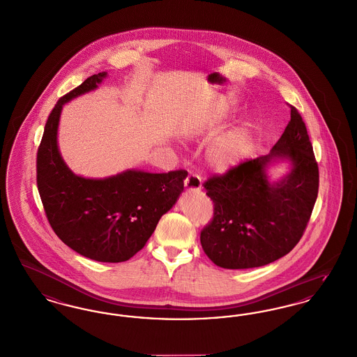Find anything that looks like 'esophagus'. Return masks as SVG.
Returning a JSON list of instances; mask_svg holds the SVG:
<instances>
[{
    "mask_svg": "<svg viewBox=\"0 0 357 357\" xmlns=\"http://www.w3.org/2000/svg\"><path fill=\"white\" fill-rule=\"evenodd\" d=\"M184 185L188 190L197 192L202 189V178H200V176H197L195 173H189L184 180Z\"/></svg>",
    "mask_w": 357,
    "mask_h": 357,
    "instance_id": "1",
    "label": "esophagus"
}]
</instances>
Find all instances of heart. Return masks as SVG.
Returning a JSON list of instances; mask_svg holds the SVG:
<instances>
[{
  "mask_svg": "<svg viewBox=\"0 0 357 357\" xmlns=\"http://www.w3.org/2000/svg\"><path fill=\"white\" fill-rule=\"evenodd\" d=\"M241 149V141L237 133L227 135L218 139L209 151V161L218 169H225L234 164Z\"/></svg>",
  "mask_w": 357,
  "mask_h": 357,
  "instance_id": "obj_1",
  "label": "heart"
}]
</instances>
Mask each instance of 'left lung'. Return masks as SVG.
Listing matches in <instances>:
<instances>
[{"mask_svg":"<svg viewBox=\"0 0 357 357\" xmlns=\"http://www.w3.org/2000/svg\"><path fill=\"white\" fill-rule=\"evenodd\" d=\"M268 155L249 158L204 183L213 202V218L202 228L205 255L225 269L273 263L289 253L308 225L319 193V165L298 110ZM289 158L293 169L269 185L264 167L273 158Z\"/></svg>","mask_w":357,"mask_h":357,"instance_id":"8db88e82","label":"left lung"}]
</instances>
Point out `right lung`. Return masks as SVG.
<instances>
[{
    "label": "right lung",
    "instance_id": "1",
    "mask_svg": "<svg viewBox=\"0 0 357 357\" xmlns=\"http://www.w3.org/2000/svg\"><path fill=\"white\" fill-rule=\"evenodd\" d=\"M105 72L62 96L47 117L37 151V188L52 229L63 244L101 263H121L144 248L158 220L184 189L188 172L126 171L92 180L73 174L57 148L62 105L94 89Z\"/></svg>",
    "mask_w": 357,
    "mask_h": 357
}]
</instances>
